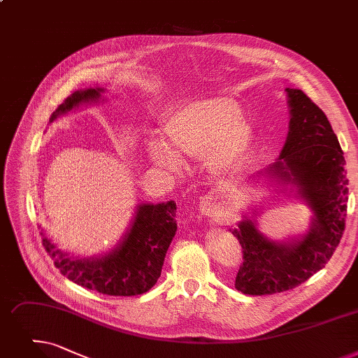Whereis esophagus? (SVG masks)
Masks as SVG:
<instances>
[{
  "label": "esophagus",
  "mask_w": 358,
  "mask_h": 358,
  "mask_svg": "<svg viewBox=\"0 0 358 358\" xmlns=\"http://www.w3.org/2000/svg\"><path fill=\"white\" fill-rule=\"evenodd\" d=\"M200 210L203 215H216L217 210H220V201H217V199L213 196V193H208L206 196L201 197V201H200Z\"/></svg>",
  "instance_id": "esophagus-1"
}]
</instances>
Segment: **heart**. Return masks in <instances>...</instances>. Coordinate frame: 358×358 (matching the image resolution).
Here are the masks:
<instances>
[{
	"instance_id": "heart-1",
	"label": "heart",
	"mask_w": 358,
	"mask_h": 358,
	"mask_svg": "<svg viewBox=\"0 0 358 358\" xmlns=\"http://www.w3.org/2000/svg\"><path fill=\"white\" fill-rule=\"evenodd\" d=\"M240 117L238 103L228 98L185 103L164 122L166 143L148 142V158L153 165L180 173L181 158L194 159L208 155L213 171L229 173L238 166L252 145V129Z\"/></svg>"
}]
</instances>
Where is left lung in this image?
Returning a JSON list of instances; mask_svg holds the SVG:
<instances>
[{
    "label": "left lung",
    "instance_id": "left-lung-1",
    "mask_svg": "<svg viewBox=\"0 0 358 358\" xmlns=\"http://www.w3.org/2000/svg\"><path fill=\"white\" fill-rule=\"evenodd\" d=\"M285 90L289 131L281 155L265 173L295 185L315 215L307 234L285 243L268 240L256 221L247 217L231 229L243 247L236 288L248 295L282 292L306 282L329 262L345 229L348 178L338 137L328 117L303 90Z\"/></svg>",
    "mask_w": 358,
    "mask_h": 358
}]
</instances>
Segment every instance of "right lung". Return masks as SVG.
<instances>
[{"label": "right lung", "instance_id": "1", "mask_svg": "<svg viewBox=\"0 0 358 358\" xmlns=\"http://www.w3.org/2000/svg\"><path fill=\"white\" fill-rule=\"evenodd\" d=\"M102 92L103 89L96 87L71 93L52 113L50 122L82 103L96 102ZM176 212L173 200L138 205L127 236L113 252L99 259L70 257L46 237L42 244L54 265L70 281L101 294L130 297L149 291L161 276L166 250L177 231Z\"/></svg>", "mask_w": 358, "mask_h": 358}]
</instances>
